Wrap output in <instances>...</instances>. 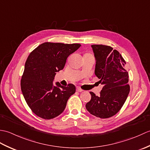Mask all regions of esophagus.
Here are the masks:
<instances>
[{"label": "esophagus", "instance_id": "34e87169", "mask_svg": "<svg viewBox=\"0 0 150 150\" xmlns=\"http://www.w3.org/2000/svg\"><path fill=\"white\" fill-rule=\"evenodd\" d=\"M76 90H77V91H78V92H82V91H83L80 88H77V89H76Z\"/></svg>", "mask_w": 150, "mask_h": 150}]
</instances>
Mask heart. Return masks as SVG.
Listing matches in <instances>:
<instances>
[{"mask_svg": "<svg viewBox=\"0 0 150 150\" xmlns=\"http://www.w3.org/2000/svg\"><path fill=\"white\" fill-rule=\"evenodd\" d=\"M86 55H89V56H91V55H90V54H86Z\"/></svg>", "mask_w": 150, "mask_h": 150, "instance_id": "heart-1", "label": "heart"}]
</instances>
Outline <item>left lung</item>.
I'll return each instance as SVG.
<instances>
[{"label":"left lung","instance_id":"1","mask_svg":"<svg viewBox=\"0 0 150 150\" xmlns=\"http://www.w3.org/2000/svg\"><path fill=\"white\" fill-rule=\"evenodd\" d=\"M96 64L95 74L103 88L98 96L90 92L91 100L86 104L93 115L106 119L115 115L122 107L129 93L126 61L116 50L102 44L91 45Z\"/></svg>","mask_w":150,"mask_h":150}]
</instances>
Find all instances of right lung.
Returning <instances> with one entry per match:
<instances>
[{
	"label": "right lung",
	"instance_id": "right-lung-1",
	"mask_svg": "<svg viewBox=\"0 0 150 150\" xmlns=\"http://www.w3.org/2000/svg\"><path fill=\"white\" fill-rule=\"evenodd\" d=\"M80 44L44 42L30 53L25 63L21 81V90L28 106L44 119L61 114L75 86L53 85L56 72L62 70L67 58L81 47Z\"/></svg>",
	"mask_w": 150,
	"mask_h": 150
}]
</instances>
